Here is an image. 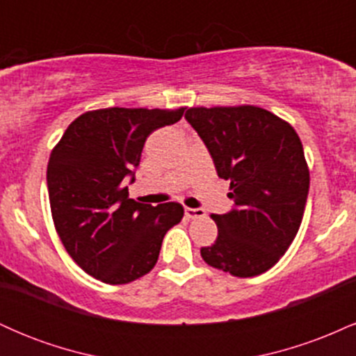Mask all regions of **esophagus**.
Returning <instances> with one entry per match:
<instances>
[{
	"label": "esophagus",
	"instance_id": "obj_1",
	"mask_svg": "<svg viewBox=\"0 0 356 356\" xmlns=\"http://www.w3.org/2000/svg\"><path fill=\"white\" fill-rule=\"evenodd\" d=\"M184 212H186V216L189 219H199V218H204V216H206L204 209H192V207H186Z\"/></svg>",
	"mask_w": 356,
	"mask_h": 356
}]
</instances>
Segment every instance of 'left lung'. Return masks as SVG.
Returning a JSON list of instances; mask_svg holds the SVG:
<instances>
[{
	"label": "left lung",
	"instance_id": "left-lung-1",
	"mask_svg": "<svg viewBox=\"0 0 356 356\" xmlns=\"http://www.w3.org/2000/svg\"><path fill=\"white\" fill-rule=\"evenodd\" d=\"M186 120L209 150L220 179L231 182L234 207L212 214L218 239L202 248L212 268L238 277L268 271L301 226L309 170L300 137L288 122L254 105L192 107Z\"/></svg>",
	"mask_w": 356,
	"mask_h": 356
}]
</instances>
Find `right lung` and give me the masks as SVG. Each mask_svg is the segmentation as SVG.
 <instances>
[{"mask_svg":"<svg viewBox=\"0 0 356 356\" xmlns=\"http://www.w3.org/2000/svg\"><path fill=\"white\" fill-rule=\"evenodd\" d=\"M184 108H100L68 125L47 169L55 229L90 276L125 284L155 266L165 232L181 222L179 202L129 197L147 137L181 120Z\"/></svg>","mask_w":356,"mask_h":356,"instance_id":"obj_1","label":"right lung"}]
</instances>
